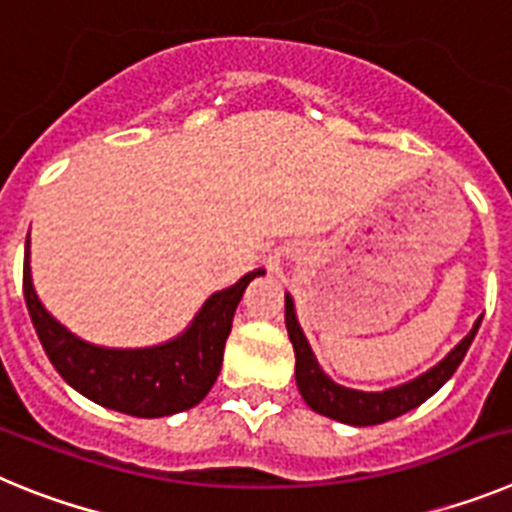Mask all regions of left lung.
I'll use <instances>...</instances> for the list:
<instances>
[{"label": "left lung", "instance_id": "8db88e82", "mask_svg": "<svg viewBox=\"0 0 512 512\" xmlns=\"http://www.w3.org/2000/svg\"><path fill=\"white\" fill-rule=\"evenodd\" d=\"M284 320H287L289 341L295 346V379L302 400H305L315 413L325 415V418L341 420V423L348 425L387 423V420L397 418V415L408 413V410L423 405V402L431 395H436L443 384L449 382L451 374L459 369L461 359L467 356L469 346H472L474 336H477L479 323H482V318H479L477 323H474V328L467 333V338H461V341L451 348V354L446 356V359L438 361L433 369H428V372L420 374V377L410 379V382L400 384V387H392V390L361 392L351 390V387H341V384L333 382V379L320 369L318 359L312 354L310 343H307L305 333H302L300 323H297L295 302H292L289 295H284Z\"/></svg>", "mask_w": 512, "mask_h": 512}]
</instances>
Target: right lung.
I'll return each instance as SVG.
<instances>
[{"instance_id":"add662e5","label":"right lung","mask_w":512,"mask_h":512,"mask_svg":"<svg viewBox=\"0 0 512 512\" xmlns=\"http://www.w3.org/2000/svg\"><path fill=\"white\" fill-rule=\"evenodd\" d=\"M264 269L248 271L233 287L202 305L182 336L151 348H104L63 328L38 300L30 279V238L25 243L22 292L45 354L66 382L102 408L135 418H164L205 400L223 366L225 341L235 307L248 282Z\"/></svg>"}]
</instances>
